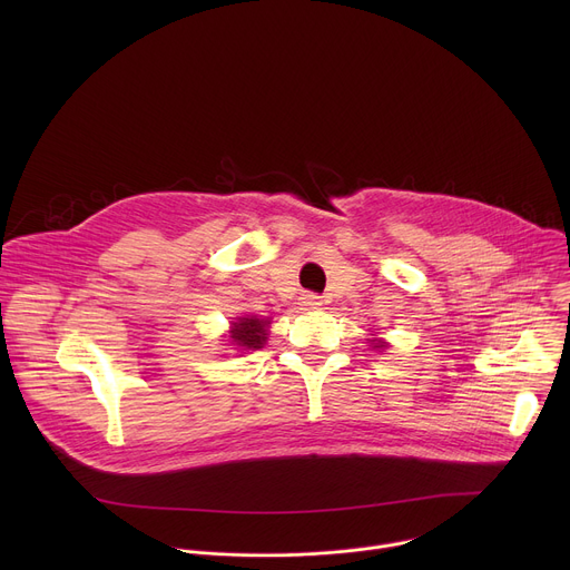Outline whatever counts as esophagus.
Returning <instances> with one entry per match:
<instances>
[{"instance_id": "1", "label": "esophagus", "mask_w": 570, "mask_h": 570, "mask_svg": "<svg viewBox=\"0 0 570 570\" xmlns=\"http://www.w3.org/2000/svg\"><path fill=\"white\" fill-rule=\"evenodd\" d=\"M299 306H302L304 311L320 308V306H322V297H320V295H315V293H304V295L299 297Z\"/></svg>"}]
</instances>
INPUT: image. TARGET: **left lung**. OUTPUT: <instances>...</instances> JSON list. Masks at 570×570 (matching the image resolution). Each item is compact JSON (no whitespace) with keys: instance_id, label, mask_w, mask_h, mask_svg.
I'll list each match as a JSON object with an SVG mask.
<instances>
[{"instance_id":"8db88e82","label":"left lung","mask_w":570,"mask_h":570,"mask_svg":"<svg viewBox=\"0 0 570 570\" xmlns=\"http://www.w3.org/2000/svg\"><path fill=\"white\" fill-rule=\"evenodd\" d=\"M370 343H372L374 347H385V343H383V341H376V338H374V341H370Z\"/></svg>"}]
</instances>
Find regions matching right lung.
I'll use <instances>...</instances> for the list:
<instances>
[{"label":"right lung","mask_w":570,"mask_h":570,"mask_svg":"<svg viewBox=\"0 0 570 570\" xmlns=\"http://www.w3.org/2000/svg\"><path fill=\"white\" fill-rule=\"evenodd\" d=\"M268 327H271L268 317H257V315L236 317V322H232V332H229L232 345L240 350H262L268 341Z\"/></svg>","instance_id":"right-lung-1"}]
</instances>
